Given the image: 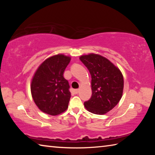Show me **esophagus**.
Returning a JSON list of instances; mask_svg holds the SVG:
<instances>
[{
    "label": "esophagus",
    "mask_w": 155,
    "mask_h": 155,
    "mask_svg": "<svg viewBox=\"0 0 155 155\" xmlns=\"http://www.w3.org/2000/svg\"><path fill=\"white\" fill-rule=\"evenodd\" d=\"M79 91H80L79 89H77V90H74V94H77L78 92H79Z\"/></svg>",
    "instance_id": "1"
}]
</instances>
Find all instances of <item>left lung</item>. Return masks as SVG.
<instances>
[{
    "label": "left lung",
    "mask_w": 155,
    "mask_h": 155,
    "mask_svg": "<svg viewBox=\"0 0 155 155\" xmlns=\"http://www.w3.org/2000/svg\"><path fill=\"white\" fill-rule=\"evenodd\" d=\"M90 72L92 95L84 103L85 109L94 114L104 115L117 105L124 89V78L118 68L105 57L90 53L80 57Z\"/></svg>",
    "instance_id": "left-lung-1"
}]
</instances>
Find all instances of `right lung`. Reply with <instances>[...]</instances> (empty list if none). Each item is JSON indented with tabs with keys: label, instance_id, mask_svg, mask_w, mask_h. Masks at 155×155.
Here are the masks:
<instances>
[{
	"label": "right lung",
	"instance_id": "right-lung-1",
	"mask_svg": "<svg viewBox=\"0 0 155 155\" xmlns=\"http://www.w3.org/2000/svg\"><path fill=\"white\" fill-rule=\"evenodd\" d=\"M70 60V57L63 54L50 57L33 75L31 95L37 107L45 114L57 115L68 109L71 94L64 73Z\"/></svg>",
	"mask_w": 155,
	"mask_h": 155
}]
</instances>
